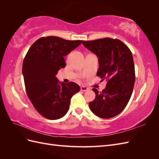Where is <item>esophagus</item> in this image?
Wrapping results in <instances>:
<instances>
[{
    "mask_svg": "<svg viewBox=\"0 0 159 159\" xmlns=\"http://www.w3.org/2000/svg\"><path fill=\"white\" fill-rule=\"evenodd\" d=\"M80 89L81 90V91H88L89 89L88 88H86V87H85V86H81V87L80 88Z\"/></svg>",
    "mask_w": 159,
    "mask_h": 159,
    "instance_id": "1",
    "label": "esophagus"
}]
</instances>
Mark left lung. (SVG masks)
Masks as SVG:
<instances>
[{
    "label": "left lung",
    "mask_w": 159,
    "mask_h": 159,
    "mask_svg": "<svg viewBox=\"0 0 159 159\" xmlns=\"http://www.w3.org/2000/svg\"><path fill=\"white\" fill-rule=\"evenodd\" d=\"M83 45L98 57L97 75L107 84L102 91L93 88L95 99L89 108L97 116L109 119L125 108L131 98L135 81L133 57L129 48L118 39L105 38L83 41Z\"/></svg>",
    "instance_id": "left-lung-1"
}]
</instances>
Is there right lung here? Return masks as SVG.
Here are the masks:
<instances>
[{
  "instance_id": "right-lung-1",
  "label": "right lung",
  "mask_w": 159,
  "mask_h": 159,
  "mask_svg": "<svg viewBox=\"0 0 159 159\" xmlns=\"http://www.w3.org/2000/svg\"><path fill=\"white\" fill-rule=\"evenodd\" d=\"M81 42L52 36L42 37L31 46L24 59L22 74L26 93L37 111L46 119L64 117L71 97L80 91L79 85L60 82L56 75L66 67L64 56Z\"/></svg>"
}]
</instances>
